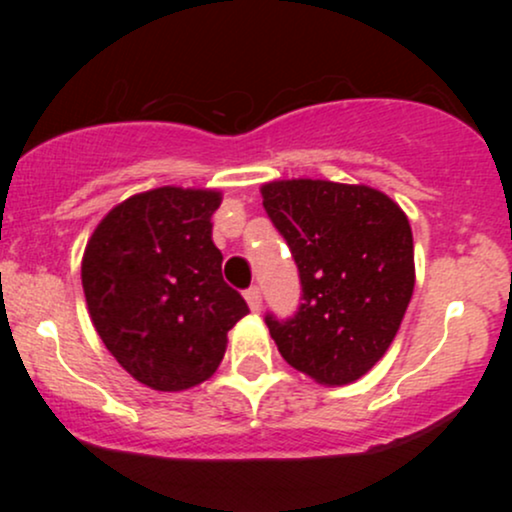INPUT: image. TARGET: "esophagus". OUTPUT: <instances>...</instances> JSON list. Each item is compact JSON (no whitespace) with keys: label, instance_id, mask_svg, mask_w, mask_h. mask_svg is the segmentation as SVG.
I'll return each instance as SVG.
<instances>
[{"label":"esophagus","instance_id":"1","mask_svg":"<svg viewBox=\"0 0 512 512\" xmlns=\"http://www.w3.org/2000/svg\"><path fill=\"white\" fill-rule=\"evenodd\" d=\"M245 301H248L252 313H260V310H262V293H260V289H257V286H252V289L245 291Z\"/></svg>","mask_w":512,"mask_h":512}]
</instances>
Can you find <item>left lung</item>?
<instances>
[{"mask_svg": "<svg viewBox=\"0 0 512 512\" xmlns=\"http://www.w3.org/2000/svg\"><path fill=\"white\" fill-rule=\"evenodd\" d=\"M260 192L303 286L291 320L267 315L276 349L315 383H354L390 349L414 293L407 214L368 185L293 178Z\"/></svg>", "mask_w": 512, "mask_h": 512, "instance_id": "1", "label": "left lung"}]
</instances>
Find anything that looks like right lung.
I'll list each match as a JSON object with an SVG mask.
<instances>
[{
    "label": "right lung",
    "instance_id": "1",
    "mask_svg": "<svg viewBox=\"0 0 512 512\" xmlns=\"http://www.w3.org/2000/svg\"><path fill=\"white\" fill-rule=\"evenodd\" d=\"M219 190L156 187L120 202L88 238L81 286L115 361L158 392L190 390L219 368L228 330L250 313L223 281L211 240Z\"/></svg>",
    "mask_w": 512,
    "mask_h": 512
}]
</instances>
